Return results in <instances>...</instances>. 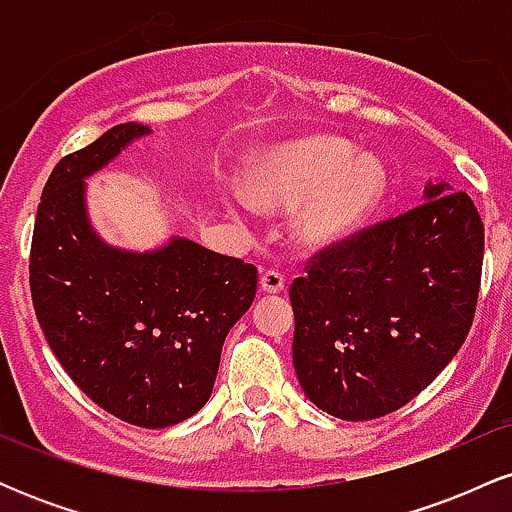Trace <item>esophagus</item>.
Returning a JSON list of instances; mask_svg holds the SVG:
<instances>
[{
	"label": "esophagus",
	"mask_w": 512,
	"mask_h": 512,
	"mask_svg": "<svg viewBox=\"0 0 512 512\" xmlns=\"http://www.w3.org/2000/svg\"><path fill=\"white\" fill-rule=\"evenodd\" d=\"M260 286L264 293H279V291H284L286 279H284V274L276 272V269H264L260 276Z\"/></svg>",
	"instance_id": "esophagus-1"
}]
</instances>
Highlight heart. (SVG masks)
I'll return each mask as SVG.
<instances>
[{
    "mask_svg": "<svg viewBox=\"0 0 512 512\" xmlns=\"http://www.w3.org/2000/svg\"><path fill=\"white\" fill-rule=\"evenodd\" d=\"M387 175L378 158L354 156L344 139L310 137L276 146L250 170L248 195L257 207L291 209L296 236L305 245H327L349 236L385 195Z\"/></svg>",
    "mask_w": 512,
    "mask_h": 512,
    "instance_id": "heart-1",
    "label": "heart"
}]
</instances>
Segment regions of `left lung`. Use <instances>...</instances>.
<instances>
[{
  "instance_id": "8db88e82",
  "label": "left lung",
  "mask_w": 512,
  "mask_h": 512,
  "mask_svg": "<svg viewBox=\"0 0 512 512\" xmlns=\"http://www.w3.org/2000/svg\"><path fill=\"white\" fill-rule=\"evenodd\" d=\"M424 199L320 250L291 284L298 383L337 419L404 407L472 327L484 223L467 192L448 182H428Z\"/></svg>"
}]
</instances>
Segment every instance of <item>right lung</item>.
I'll return each mask as SVG.
<instances>
[{
  "mask_svg": "<svg viewBox=\"0 0 512 512\" xmlns=\"http://www.w3.org/2000/svg\"><path fill=\"white\" fill-rule=\"evenodd\" d=\"M151 129L125 122L57 163L31 243V296L50 349L98 407L166 428L209 402L221 346L255 301L257 269L195 240L129 252L86 214V178Z\"/></svg>",
  "mask_w": 512,
  "mask_h": 512,
  "instance_id": "right-lung-1",
  "label": "right lung"
}]
</instances>
